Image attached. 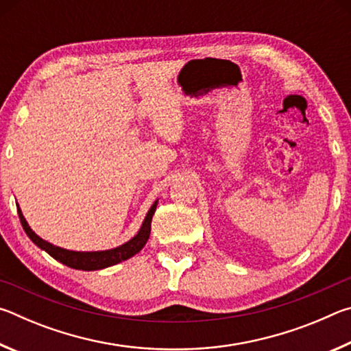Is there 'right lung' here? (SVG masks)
<instances>
[{
	"label": "right lung",
	"instance_id": "obj_1",
	"mask_svg": "<svg viewBox=\"0 0 351 351\" xmlns=\"http://www.w3.org/2000/svg\"><path fill=\"white\" fill-rule=\"evenodd\" d=\"M156 206H158V201H154L152 209L147 213L144 223H142V228L139 229L138 235L133 237V239L127 241L125 245L114 249H108V251H97V252H75V251H68V249L51 245V243L40 239V237L35 234L31 228H29V224L25 219V217H23L20 207H16V210H19L21 226L29 239H31L40 249H43V251L49 254L52 258H56L57 261H60V263L74 269L96 271V269L108 268V266H112L116 263H121L123 260H128L145 246L148 237H150L152 218L154 215V210H156Z\"/></svg>",
	"mask_w": 351,
	"mask_h": 351
}]
</instances>
